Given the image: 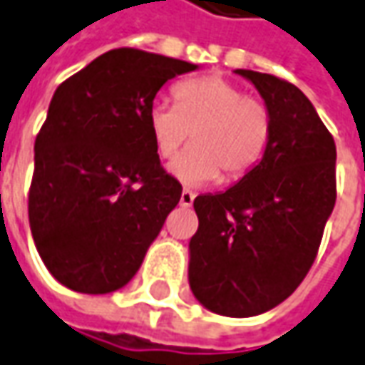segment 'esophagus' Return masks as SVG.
Instances as JSON below:
<instances>
[{"instance_id": "1", "label": "esophagus", "mask_w": 365, "mask_h": 365, "mask_svg": "<svg viewBox=\"0 0 365 365\" xmlns=\"http://www.w3.org/2000/svg\"><path fill=\"white\" fill-rule=\"evenodd\" d=\"M192 200H195V195L190 192V190H182V195H180V207H192Z\"/></svg>"}]
</instances>
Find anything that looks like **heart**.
Wrapping results in <instances>:
<instances>
[{
	"mask_svg": "<svg viewBox=\"0 0 365 365\" xmlns=\"http://www.w3.org/2000/svg\"><path fill=\"white\" fill-rule=\"evenodd\" d=\"M177 106L156 102L146 112L154 150L170 160L192 136V146L170 165L185 185L200 187L245 178L263 160L271 138V112L265 102L222 76H200L173 88ZM193 134L190 135V132Z\"/></svg>",
	"mask_w": 365,
	"mask_h": 365,
	"instance_id": "1",
	"label": "heart"
}]
</instances>
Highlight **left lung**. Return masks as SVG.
Instances as JSON below:
<instances>
[{"label":"left lung","instance_id":"obj_1","mask_svg":"<svg viewBox=\"0 0 365 365\" xmlns=\"http://www.w3.org/2000/svg\"><path fill=\"white\" fill-rule=\"evenodd\" d=\"M271 112V138L253 173L195 199L188 285L209 312L265 314L299 287L336 205V143L297 86L235 70Z\"/></svg>","mask_w":365,"mask_h":365}]
</instances>
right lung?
<instances>
[{
	"instance_id": "1",
	"label": "right lung",
	"mask_w": 365,
	"mask_h": 365,
	"mask_svg": "<svg viewBox=\"0 0 365 365\" xmlns=\"http://www.w3.org/2000/svg\"><path fill=\"white\" fill-rule=\"evenodd\" d=\"M197 63L118 48L58 86L34 146L31 237L51 275L112 293L136 275L182 187L146 126L154 96Z\"/></svg>"
}]
</instances>
